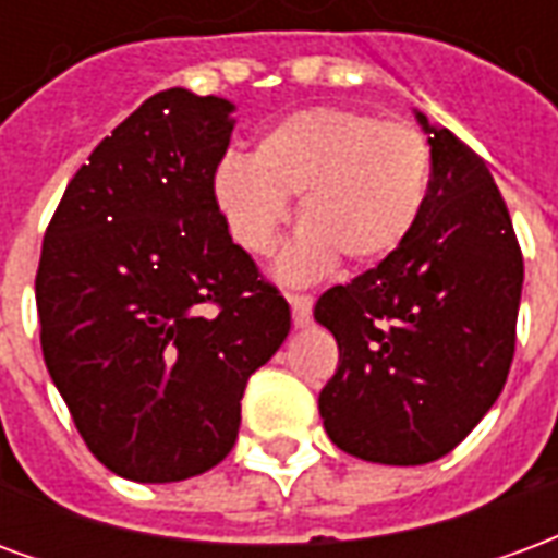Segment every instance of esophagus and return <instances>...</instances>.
Segmentation results:
<instances>
[{"label":"esophagus","mask_w":558,"mask_h":558,"mask_svg":"<svg viewBox=\"0 0 558 558\" xmlns=\"http://www.w3.org/2000/svg\"><path fill=\"white\" fill-rule=\"evenodd\" d=\"M290 307L295 328L311 326V319H314V299L311 295H290Z\"/></svg>","instance_id":"obj_1"}]
</instances>
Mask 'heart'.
<instances>
[{
  "mask_svg": "<svg viewBox=\"0 0 558 558\" xmlns=\"http://www.w3.org/2000/svg\"><path fill=\"white\" fill-rule=\"evenodd\" d=\"M430 191V148L410 125L379 122L347 107L283 116L256 140L251 160L215 170V199L232 239L268 256L299 199V227L280 278L307 280L338 256L374 266L398 251L418 223Z\"/></svg>",
  "mask_w": 558,
  "mask_h": 558,
  "instance_id": "1",
  "label": "heart"
}]
</instances>
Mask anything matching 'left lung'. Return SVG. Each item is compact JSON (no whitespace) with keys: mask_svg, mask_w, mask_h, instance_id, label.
<instances>
[{"mask_svg":"<svg viewBox=\"0 0 558 558\" xmlns=\"http://www.w3.org/2000/svg\"><path fill=\"white\" fill-rule=\"evenodd\" d=\"M430 143V191L398 251L319 295L338 340L319 415L340 451L421 466L466 439L514 359L523 256L487 163L415 110Z\"/></svg>","mask_w":558,"mask_h":558,"instance_id":"obj_1","label":"left lung"}]
</instances>
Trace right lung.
I'll return each instance as SVG.
<instances>
[{"instance_id":"1","label":"right lung","mask_w":558,"mask_h":558,"mask_svg":"<svg viewBox=\"0 0 558 558\" xmlns=\"http://www.w3.org/2000/svg\"><path fill=\"white\" fill-rule=\"evenodd\" d=\"M232 113L218 95H151L95 146L44 235V364L92 454L140 484L218 466L247 379L290 335V304L215 199Z\"/></svg>"}]
</instances>
